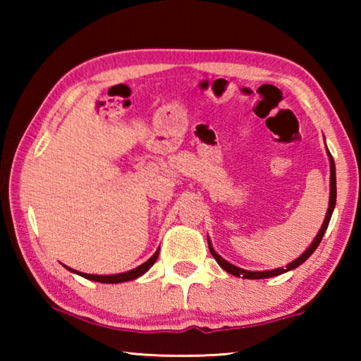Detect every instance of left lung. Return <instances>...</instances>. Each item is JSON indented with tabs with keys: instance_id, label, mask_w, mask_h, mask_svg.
<instances>
[{
	"instance_id": "8db88e82",
	"label": "left lung",
	"mask_w": 361,
	"mask_h": 361,
	"mask_svg": "<svg viewBox=\"0 0 361 361\" xmlns=\"http://www.w3.org/2000/svg\"><path fill=\"white\" fill-rule=\"evenodd\" d=\"M328 157H329V172H331V173H329V204H328L326 216H325V219H323V224H322V228L319 231V234L315 235V239L307 247V250H305V252L301 256H299V258H296L295 261H291L290 264H286V267H277V269H272V271H245V269L237 267L234 264H231L229 261H226L224 258H221V256H219L215 252V250H213L212 242H210L209 237H207V240H209V248H210L212 256L216 259L218 264L221 266L226 272H229V274H232V276H235V277H243V279H269V277H276V276H280V274H285V272H288V271H293V269H296L298 266H301L302 262L315 252L317 247L320 245L322 237H323V234H325V231L328 228L329 219H331L334 205H336V166H334L333 156L329 154V151H328Z\"/></svg>"
}]
</instances>
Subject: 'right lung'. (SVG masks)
<instances>
[{
  "label": "right lung",
  "mask_w": 361,
  "mask_h": 361,
  "mask_svg": "<svg viewBox=\"0 0 361 361\" xmlns=\"http://www.w3.org/2000/svg\"><path fill=\"white\" fill-rule=\"evenodd\" d=\"M159 256V248L156 250V253L151 256V258L143 262L142 266H138L135 269H132V271H127V272H121V274H111V276H97V274H84V272H79V271H75V269L71 267H66L68 271L78 274V276H81L84 279L87 280H94V282H100V283H122V282H129V280H135L138 277H142L145 272H148L151 266L154 264L156 259Z\"/></svg>",
  "instance_id": "add662e5"
}]
</instances>
